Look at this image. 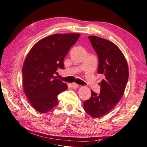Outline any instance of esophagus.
<instances>
[{
    "label": "esophagus",
    "instance_id": "obj_1",
    "mask_svg": "<svg viewBox=\"0 0 147 147\" xmlns=\"http://www.w3.org/2000/svg\"><path fill=\"white\" fill-rule=\"evenodd\" d=\"M71 87L73 88H78V84H76V83H71Z\"/></svg>",
    "mask_w": 147,
    "mask_h": 147
}]
</instances>
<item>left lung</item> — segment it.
Listing matches in <instances>:
<instances>
[{
	"label": "left lung",
	"mask_w": 147,
	"mask_h": 147,
	"mask_svg": "<svg viewBox=\"0 0 147 147\" xmlns=\"http://www.w3.org/2000/svg\"><path fill=\"white\" fill-rule=\"evenodd\" d=\"M99 59L97 73L103 74L100 93L91 91V97L83 102L86 113L94 118L108 113L124 93L129 78L127 61L119 47L107 39L88 36Z\"/></svg>",
	"instance_id": "8db88e82"
}]
</instances>
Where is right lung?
<instances>
[{"instance_id": "obj_1", "label": "right lung", "mask_w": 147, "mask_h": 147, "mask_svg": "<svg viewBox=\"0 0 147 147\" xmlns=\"http://www.w3.org/2000/svg\"><path fill=\"white\" fill-rule=\"evenodd\" d=\"M80 34H55L40 40L32 48L23 65V86L30 105L46 113L58 105L57 96L67 85L54 78L59 68L64 69V59Z\"/></svg>"}]
</instances>
